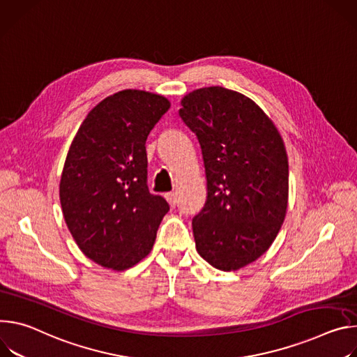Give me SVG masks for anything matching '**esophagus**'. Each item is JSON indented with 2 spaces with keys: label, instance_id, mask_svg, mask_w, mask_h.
Here are the masks:
<instances>
[{
  "label": "esophagus",
  "instance_id": "34e87169",
  "mask_svg": "<svg viewBox=\"0 0 357 357\" xmlns=\"http://www.w3.org/2000/svg\"><path fill=\"white\" fill-rule=\"evenodd\" d=\"M166 199H167L169 204L174 208L176 204H177V194H176V192H167V194H166Z\"/></svg>",
  "mask_w": 357,
  "mask_h": 357
}]
</instances>
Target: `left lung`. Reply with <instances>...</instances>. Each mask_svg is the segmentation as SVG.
<instances>
[{
  "label": "left lung",
  "mask_w": 357,
  "mask_h": 357,
  "mask_svg": "<svg viewBox=\"0 0 357 357\" xmlns=\"http://www.w3.org/2000/svg\"><path fill=\"white\" fill-rule=\"evenodd\" d=\"M183 122L199 139L207 202L192 218L197 252L220 271H238L275 241L288 210L285 143L248 96L221 86L181 99Z\"/></svg>",
  "instance_id": "8db88e82"
}]
</instances>
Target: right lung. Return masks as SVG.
I'll return each mask as SVG.
<instances>
[{
	"label": "right lung",
	"mask_w": 357,
	"mask_h": 357,
	"mask_svg": "<svg viewBox=\"0 0 357 357\" xmlns=\"http://www.w3.org/2000/svg\"><path fill=\"white\" fill-rule=\"evenodd\" d=\"M162 95L125 89L105 98L79 126L61 174L65 222L93 262L125 271L146 258L170 210L147 188L146 140L170 109Z\"/></svg>",
	"instance_id": "obj_1"
}]
</instances>
